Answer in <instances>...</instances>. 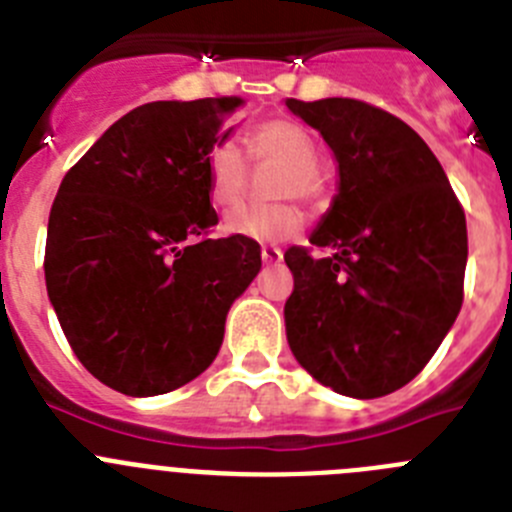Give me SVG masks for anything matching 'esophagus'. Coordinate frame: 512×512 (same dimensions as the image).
<instances>
[{
	"mask_svg": "<svg viewBox=\"0 0 512 512\" xmlns=\"http://www.w3.org/2000/svg\"><path fill=\"white\" fill-rule=\"evenodd\" d=\"M260 255H262V262H265V265H275V262L283 260V252H280V247H275V245H262Z\"/></svg>",
	"mask_w": 512,
	"mask_h": 512,
	"instance_id": "esophagus-1",
	"label": "esophagus"
}]
</instances>
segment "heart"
I'll return each mask as SVG.
<instances>
[{
  "mask_svg": "<svg viewBox=\"0 0 512 512\" xmlns=\"http://www.w3.org/2000/svg\"><path fill=\"white\" fill-rule=\"evenodd\" d=\"M247 153L255 160L280 163L275 173V196H298L319 199L324 178L319 173V150L311 132L293 119H270L247 135ZM206 183L216 206L237 204L247 183L245 155L234 142H219L206 158ZM303 214L293 201L270 206L242 204L224 216V229L234 237L257 239V242H280L301 229Z\"/></svg>",
  "mask_w": 512,
  "mask_h": 512,
  "instance_id": "heart-1",
  "label": "heart"
}]
</instances>
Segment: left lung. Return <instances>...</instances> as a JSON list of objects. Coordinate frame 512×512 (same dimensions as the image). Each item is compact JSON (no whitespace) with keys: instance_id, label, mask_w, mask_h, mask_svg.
<instances>
[{"instance_id":"obj_1","label":"left lung","mask_w":512,"mask_h":512,"mask_svg":"<svg viewBox=\"0 0 512 512\" xmlns=\"http://www.w3.org/2000/svg\"><path fill=\"white\" fill-rule=\"evenodd\" d=\"M324 137L336 196L308 242L285 252L293 293L285 334L298 365L347 398L403 388L434 357L462 308L467 219L426 142L357 99H285Z\"/></svg>"}]
</instances>
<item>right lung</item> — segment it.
Listing matches in <instances>:
<instances>
[{"label": "right lung", "instance_id": "1", "mask_svg": "<svg viewBox=\"0 0 512 512\" xmlns=\"http://www.w3.org/2000/svg\"><path fill=\"white\" fill-rule=\"evenodd\" d=\"M242 99L150 101L109 127L63 178L48 219L45 285L81 365L150 398L214 362L232 303L260 273L255 239L219 222L206 158Z\"/></svg>", "mask_w": 512, "mask_h": 512}]
</instances>
